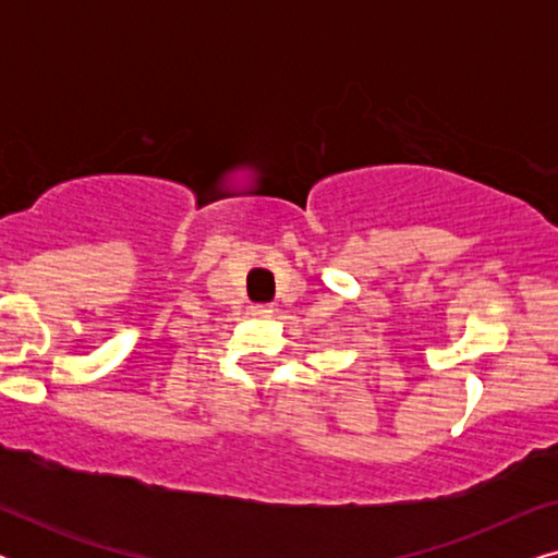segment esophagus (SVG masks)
I'll use <instances>...</instances> for the list:
<instances>
[{
    "label": "esophagus",
    "instance_id": "obj_1",
    "mask_svg": "<svg viewBox=\"0 0 558 558\" xmlns=\"http://www.w3.org/2000/svg\"><path fill=\"white\" fill-rule=\"evenodd\" d=\"M251 315L256 319H269L274 315V307H269V304H254V307H251Z\"/></svg>",
    "mask_w": 558,
    "mask_h": 558
}]
</instances>
